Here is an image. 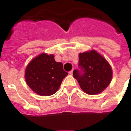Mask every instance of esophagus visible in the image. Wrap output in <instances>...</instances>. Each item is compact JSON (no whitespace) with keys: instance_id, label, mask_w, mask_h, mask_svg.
Here are the masks:
<instances>
[{"instance_id":"1","label":"esophagus","mask_w":131,"mask_h":131,"mask_svg":"<svg viewBox=\"0 0 131 131\" xmlns=\"http://www.w3.org/2000/svg\"><path fill=\"white\" fill-rule=\"evenodd\" d=\"M73 70H71V71L69 72V75H73Z\"/></svg>"}]
</instances>
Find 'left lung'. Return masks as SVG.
<instances>
[{
    "mask_svg": "<svg viewBox=\"0 0 131 131\" xmlns=\"http://www.w3.org/2000/svg\"><path fill=\"white\" fill-rule=\"evenodd\" d=\"M80 70L73 71V77L86 94L93 95L103 92L110 85L112 69L108 62L95 50L79 54Z\"/></svg>",
    "mask_w": 131,
    "mask_h": 131,
    "instance_id": "8db88e82",
    "label": "left lung"
}]
</instances>
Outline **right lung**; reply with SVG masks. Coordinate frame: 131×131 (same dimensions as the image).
<instances>
[{"label": "right lung", "instance_id": "right-lung-1", "mask_svg": "<svg viewBox=\"0 0 131 131\" xmlns=\"http://www.w3.org/2000/svg\"><path fill=\"white\" fill-rule=\"evenodd\" d=\"M68 75L62 62H57L53 54L41 53L30 61L25 71L26 84L41 96H50L59 89Z\"/></svg>", "mask_w": 131, "mask_h": 131}]
</instances>
